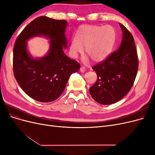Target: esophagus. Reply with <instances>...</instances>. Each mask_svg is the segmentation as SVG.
Masks as SVG:
<instances>
[{"instance_id": "34e87169", "label": "esophagus", "mask_w": 155, "mask_h": 155, "mask_svg": "<svg viewBox=\"0 0 155 155\" xmlns=\"http://www.w3.org/2000/svg\"><path fill=\"white\" fill-rule=\"evenodd\" d=\"M79 70H80V72H82V73H84V72H85L86 71V68H85V67H81L80 69H79Z\"/></svg>"}]
</instances>
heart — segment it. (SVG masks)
<instances>
[{
    "label": "heart",
    "instance_id": "obj_1",
    "mask_svg": "<svg viewBox=\"0 0 155 155\" xmlns=\"http://www.w3.org/2000/svg\"><path fill=\"white\" fill-rule=\"evenodd\" d=\"M116 37L115 30L110 25L82 26L78 29L76 36L70 41V55L72 58H77L85 47V53L92 61H102L112 52ZM87 57L84 58L85 63L88 62Z\"/></svg>",
    "mask_w": 155,
    "mask_h": 155
}]
</instances>
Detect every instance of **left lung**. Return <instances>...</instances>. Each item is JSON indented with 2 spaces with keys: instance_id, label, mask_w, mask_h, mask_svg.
<instances>
[{
  "instance_id": "1",
  "label": "left lung",
  "mask_w": 155,
  "mask_h": 155,
  "mask_svg": "<svg viewBox=\"0 0 155 155\" xmlns=\"http://www.w3.org/2000/svg\"><path fill=\"white\" fill-rule=\"evenodd\" d=\"M120 26L123 35L118 50L92 67L97 78L89 91L93 99L102 105H110L122 99L133 87L138 71L134 38L123 25L120 23Z\"/></svg>"
}]
</instances>
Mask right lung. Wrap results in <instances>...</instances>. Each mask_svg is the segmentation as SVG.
Instances as JSON below:
<instances>
[{
    "label": "right lung",
    "mask_w": 155,
    "mask_h": 155,
    "mask_svg": "<svg viewBox=\"0 0 155 155\" xmlns=\"http://www.w3.org/2000/svg\"><path fill=\"white\" fill-rule=\"evenodd\" d=\"M67 22L45 16L36 18L22 31L13 48V68L17 83L26 94L41 102H50L61 95L70 76L80 65L64 54ZM43 36L50 40L48 54L34 58L28 52L27 41Z\"/></svg>",
    "instance_id": "obj_1"
}]
</instances>
